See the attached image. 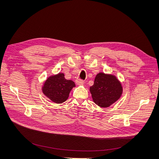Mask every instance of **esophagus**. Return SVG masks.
I'll return each mask as SVG.
<instances>
[{"label": "esophagus", "instance_id": "esophagus-1", "mask_svg": "<svg viewBox=\"0 0 159 159\" xmlns=\"http://www.w3.org/2000/svg\"><path fill=\"white\" fill-rule=\"evenodd\" d=\"M76 83L78 85H83V84H84V81H82L80 79H77L76 80Z\"/></svg>", "mask_w": 159, "mask_h": 159}]
</instances>
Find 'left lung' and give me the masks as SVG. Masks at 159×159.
Masks as SVG:
<instances>
[{
  "instance_id": "left-lung-1",
  "label": "left lung",
  "mask_w": 159,
  "mask_h": 159,
  "mask_svg": "<svg viewBox=\"0 0 159 159\" xmlns=\"http://www.w3.org/2000/svg\"><path fill=\"white\" fill-rule=\"evenodd\" d=\"M93 102L101 107H107L120 98L123 88L120 82L115 75L98 73L94 84L89 88Z\"/></svg>"
}]
</instances>
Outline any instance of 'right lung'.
I'll return each mask as SVG.
<instances>
[{
  "instance_id": "right-lung-1",
  "label": "right lung",
  "mask_w": 159,
  "mask_h": 159,
  "mask_svg": "<svg viewBox=\"0 0 159 159\" xmlns=\"http://www.w3.org/2000/svg\"><path fill=\"white\" fill-rule=\"evenodd\" d=\"M75 87V82L67 80L63 73L49 76L44 82L42 91L49 100L55 103L61 104L69 97L73 88Z\"/></svg>"
}]
</instances>
